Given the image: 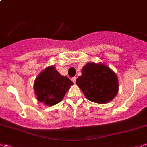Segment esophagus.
<instances>
[{
	"mask_svg": "<svg viewBox=\"0 0 147 147\" xmlns=\"http://www.w3.org/2000/svg\"><path fill=\"white\" fill-rule=\"evenodd\" d=\"M72 80L73 83H75V81H76V78L75 77H73V78H72Z\"/></svg>",
	"mask_w": 147,
	"mask_h": 147,
	"instance_id": "34e87169",
	"label": "esophagus"
}]
</instances>
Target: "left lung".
Listing matches in <instances>:
<instances>
[{
	"mask_svg": "<svg viewBox=\"0 0 147 147\" xmlns=\"http://www.w3.org/2000/svg\"><path fill=\"white\" fill-rule=\"evenodd\" d=\"M76 84L86 98L97 104H107L118 93L119 82L115 72L102 63L89 62L83 67Z\"/></svg>",
	"mask_w": 147,
	"mask_h": 147,
	"instance_id": "obj_1",
	"label": "left lung"
}]
</instances>
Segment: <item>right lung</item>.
Here are the masks:
<instances>
[{"label": "right lung", "instance_id": "obj_1", "mask_svg": "<svg viewBox=\"0 0 147 147\" xmlns=\"http://www.w3.org/2000/svg\"><path fill=\"white\" fill-rule=\"evenodd\" d=\"M73 82L60 75L54 66H49L38 75L34 83L37 100L46 106H53L64 98Z\"/></svg>", "mask_w": 147, "mask_h": 147}]
</instances>
